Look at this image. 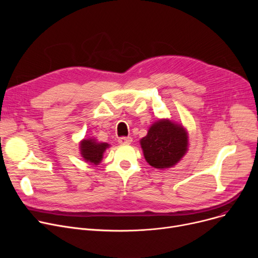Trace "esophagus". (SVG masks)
Wrapping results in <instances>:
<instances>
[{
  "label": "esophagus",
  "instance_id": "34e87169",
  "mask_svg": "<svg viewBox=\"0 0 258 258\" xmlns=\"http://www.w3.org/2000/svg\"><path fill=\"white\" fill-rule=\"evenodd\" d=\"M132 141H133V140H132L131 137H125V136H122V137H120V138L118 139V142H119L120 144H130Z\"/></svg>",
  "mask_w": 258,
  "mask_h": 258
}]
</instances>
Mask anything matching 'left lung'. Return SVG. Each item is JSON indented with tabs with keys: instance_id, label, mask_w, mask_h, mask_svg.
Wrapping results in <instances>:
<instances>
[{
	"instance_id": "left-lung-1",
	"label": "left lung",
	"mask_w": 258,
	"mask_h": 258,
	"mask_svg": "<svg viewBox=\"0 0 258 258\" xmlns=\"http://www.w3.org/2000/svg\"><path fill=\"white\" fill-rule=\"evenodd\" d=\"M147 163L155 168H167L181 160L187 151V135L181 125L159 120L140 141Z\"/></svg>"
}]
</instances>
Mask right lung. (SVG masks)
Listing matches in <instances>:
<instances>
[{
	"mask_svg": "<svg viewBox=\"0 0 258 258\" xmlns=\"http://www.w3.org/2000/svg\"><path fill=\"white\" fill-rule=\"evenodd\" d=\"M107 147V143H97L93 139H87L80 143L81 156L85 158L86 161L94 164H98L102 160V154Z\"/></svg>",
	"mask_w": 258,
	"mask_h": 258,
	"instance_id": "1",
	"label": "right lung"
}]
</instances>
